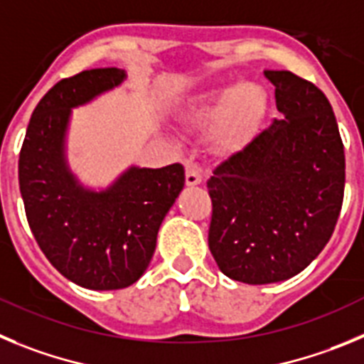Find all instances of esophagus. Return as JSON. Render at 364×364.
<instances>
[{"mask_svg": "<svg viewBox=\"0 0 364 364\" xmlns=\"http://www.w3.org/2000/svg\"><path fill=\"white\" fill-rule=\"evenodd\" d=\"M203 181V170L199 165H188L186 168V185L196 186Z\"/></svg>", "mask_w": 364, "mask_h": 364, "instance_id": "esophagus-1", "label": "esophagus"}]
</instances>
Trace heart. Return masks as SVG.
I'll return each instance as SVG.
<instances>
[{
    "instance_id": "1",
    "label": "heart",
    "mask_w": 364,
    "mask_h": 364,
    "mask_svg": "<svg viewBox=\"0 0 364 364\" xmlns=\"http://www.w3.org/2000/svg\"><path fill=\"white\" fill-rule=\"evenodd\" d=\"M267 96L259 85L243 81L212 94L196 107L192 119L199 125L219 123V132L228 143L243 141L263 121Z\"/></svg>"
}]
</instances>
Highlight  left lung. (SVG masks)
<instances>
[{"label": "left lung", "mask_w": 364, "mask_h": 364, "mask_svg": "<svg viewBox=\"0 0 364 364\" xmlns=\"http://www.w3.org/2000/svg\"><path fill=\"white\" fill-rule=\"evenodd\" d=\"M283 117L215 166L208 248L234 281L299 274L326 247L345 196V146L332 105L288 70H264Z\"/></svg>", "instance_id": "1"}]
</instances>
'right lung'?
<instances>
[{
    "label": "right lung",
    "mask_w": 364,
    "mask_h": 364,
    "mask_svg": "<svg viewBox=\"0 0 364 364\" xmlns=\"http://www.w3.org/2000/svg\"><path fill=\"white\" fill-rule=\"evenodd\" d=\"M123 80L125 70L110 67L58 81L32 112L19 152V190L39 248L61 276L90 290H119L143 276L161 221L185 186L179 163L132 166L105 192L83 188L67 170L70 109Z\"/></svg>",
    "instance_id": "right-lung-1"
}]
</instances>
